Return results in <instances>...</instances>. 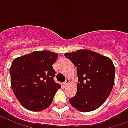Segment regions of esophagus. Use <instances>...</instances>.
Segmentation results:
<instances>
[{"mask_svg": "<svg viewBox=\"0 0 128 128\" xmlns=\"http://www.w3.org/2000/svg\"><path fill=\"white\" fill-rule=\"evenodd\" d=\"M70 80H69V79H67V80H66V81H65V82L63 83V86H68V84H70Z\"/></svg>", "mask_w": 128, "mask_h": 128, "instance_id": "34e87169", "label": "esophagus"}]
</instances>
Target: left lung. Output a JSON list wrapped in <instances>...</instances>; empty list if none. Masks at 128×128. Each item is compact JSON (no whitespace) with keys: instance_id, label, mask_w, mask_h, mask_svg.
Returning <instances> with one entry per match:
<instances>
[{"instance_id":"obj_1","label":"left lung","mask_w":128,"mask_h":128,"mask_svg":"<svg viewBox=\"0 0 128 128\" xmlns=\"http://www.w3.org/2000/svg\"><path fill=\"white\" fill-rule=\"evenodd\" d=\"M77 68L78 83L72 106L81 112L94 111L103 104L113 89L115 68L111 58L90 50L65 53Z\"/></svg>"}]
</instances>
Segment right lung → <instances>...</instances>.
Listing matches in <instances>:
<instances>
[{"mask_svg": "<svg viewBox=\"0 0 128 128\" xmlns=\"http://www.w3.org/2000/svg\"><path fill=\"white\" fill-rule=\"evenodd\" d=\"M58 54L41 50L15 58L10 68L13 92L22 106L32 111H41L51 104L60 86L55 83L52 65Z\"/></svg>", "mask_w": 128, "mask_h": 128, "instance_id": "add662e5", "label": "right lung"}]
</instances>
